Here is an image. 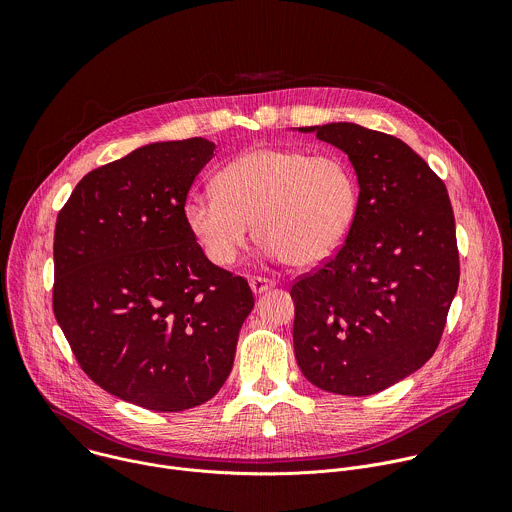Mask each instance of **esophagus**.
I'll return each mask as SVG.
<instances>
[{
  "mask_svg": "<svg viewBox=\"0 0 512 512\" xmlns=\"http://www.w3.org/2000/svg\"><path fill=\"white\" fill-rule=\"evenodd\" d=\"M249 283H251V289H253L255 296H261V294H265L267 289L273 287V281L265 279V277H251Z\"/></svg>",
  "mask_w": 512,
  "mask_h": 512,
  "instance_id": "34e87169",
  "label": "esophagus"
}]
</instances>
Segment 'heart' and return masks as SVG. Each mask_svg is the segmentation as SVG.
Instances as JSON below:
<instances>
[{
  "instance_id": "b5f03b06",
  "label": "heart",
  "mask_w": 512,
  "mask_h": 512,
  "mask_svg": "<svg viewBox=\"0 0 512 512\" xmlns=\"http://www.w3.org/2000/svg\"><path fill=\"white\" fill-rule=\"evenodd\" d=\"M216 188L192 190L182 206L188 233L218 267L237 263L255 233L271 259L312 267L330 259L356 214V178L334 154L255 148L231 160Z\"/></svg>"
}]
</instances>
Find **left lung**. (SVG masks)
<instances>
[{"instance_id": "1", "label": "left lung", "mask_w": 512, "mask_h": 512, "mask_svg": "<svg viewBox=\"0 0 512 512\" xmlns=\"http://www.w3.org/2000/svg\"><path fill=\"white\" fill-rule=\"evenodd\" d=\"M298 131L342 150L360 190L342 249L291 287L296 358L322 391L375 395L440 344L460 279L450 196L393 135L346 121Z\"/></svg>"}]
</instances>
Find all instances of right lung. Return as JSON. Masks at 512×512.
I'll use <instances>...</instances> for the list:
<instances>
[{"instance_id":"1","label":"right lung","mask_w":512,"mask_h":512,"mask_svg":"<svg viewBox=\"0 0 512 512\" xmlns=\"http://www.w3.org/2000/svg\"><path fill=\"white\" fill-rule=\"evenodd\" d=\"M216 145L156 141L89 172L58 212L54 316L83 371L152 411L212 399L255 302L206 259L182 206Z\"/></svg>"}]
</instances>
